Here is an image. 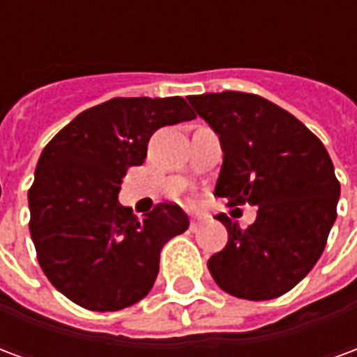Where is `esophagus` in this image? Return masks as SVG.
Returning a JSON list of instances; mask_svg holds the SVG:
<instances>
[{
  "instance_id": "esophagus-1",
  "label": "esophagus",
  "mask_w": 357,
  "mask_h": 357,
  "mask_svg": "<svg viewBox=\"0 0 357 357\" xmlns=\"http://www.w3.org/2000/svg\"><path fill=\"white\" fill-rule=\"evenodd\" d=\"M202 224H204V218H201V216L191 218V231H197V229H199Z\"/></svg>"
}]
</instances>
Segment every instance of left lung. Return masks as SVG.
<instances>
[{"instance_id": "obj_1", "label": "left lung", "mask_w": 357, "mask_h": 357, "mask_svg": "<svg viewBox=\"0 0 357 357\" xmlns=\"http://www.w3.org/2000/svg\"><path fill=\"white\" fill-rule=\"evenodd\" d=\"M187 99L220 135L224 164L214 195L258 206L247 229L218 214L229 239L208 260L210 273L237 298H277L310 273L337 220L340 183L329 153L298 118L260 95Z\"/></svg>"}]
</instances>
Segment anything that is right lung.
<instances>
[{
	"label": "right lung",
	"mask_w": 357,
	"mask_h": 357,
	"mask_svg": "<svg viewBox=\"0 0 357 357\" xmlns=\"http://www.w3.org/2000/svg\"><path fill=\"white\" fill-rule=\"evenodd\" d=\"M193 118L183 97H114L45 145L28 191L30 235L43 273L74 304L116 312L153 289L160 250L189 218L162 202L139 220L118 193L128 168L145 160L151 135Z\"/></svg>",
	"instance_id": "1"
}]
</instances>
